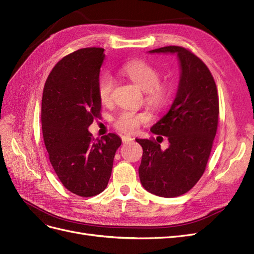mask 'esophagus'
<instances>
[{
	"mask_svg": "<svg viewBox=\"0 0 254 254\" xmlns=\"http://www.w3.org/2000/svg\"><path fill=\"white\" fill-rule=\"evenodd\" d=\"M134 140V138L129 137V136H122V141H124V143H129L132 142Z\"/></svg>",
	"mask_w": 254,
	"mask_h": 254,
	"instance_id": "1",
	"label": "esophagus"
}]
</instances>
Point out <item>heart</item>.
<instances>
[{"mask_svg":"<svg viewBox=\"0 0 254 254\" xmlns=\"http://www.w3.org/2000/svg\"><path fill=\"white\" fill-rule=\"evenodd\" d=\"M121 72L145 93L146 101L151 105L159 108L166 103L168 88L166 85L159 83L160 73L152 65L142 61L130 62L121 68ZM114 87H115V81L110 75L101 77L98 85V94L103 103L111 101ZM148 120L149 118L145 114L122 111L114 120V125L121 132L133 133L139 126L148 122Z\"/></svg>","mask_w":254,"mask_h":254,"instance_id":"1","label":"heart"}]
</instances>
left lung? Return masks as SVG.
<instances>
[{"mask_svg": "<svg viewBox=\"0 0 254 254\" xmlns=\"http://www.w3.org/2000/svg\"><path fill=\"white\" fill-rule=\"evenodd\" d=\"M149 54L176 55L181 73L170 110L151 127L168 138V149L162 151L151 139H136L143 149L139 178L148 192L176 197L191 190L206 169L217 129V89L206 64L186 48L166 46Z\"/></svg>", "mask_w": 254, "mask_h": 254, "instance_id": "left-lung-1", "label": "left lung"}]
</instances>
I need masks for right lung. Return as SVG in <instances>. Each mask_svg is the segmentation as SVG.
Returning a JSON list of instances; mask_svg holds the SVG:
<instances>
[{"label":"right lung","instance_id":"right-lung-1","mask_svg":"<svg viewBox=\"0 0 254 254\" xmlns=\"http://www.w3.org/2000/svg\"><path fill=\"white\" fill-rule=\"evenodd\" d=\"M103 48L88 47L64 57L48 76L42 97V132L50 160L62 185L91 197L110 181L121 138L110 133L94 140L88 127L99 118L98 94Z\"/></svg>","mask_w":254,"mask_h":254}]
</instances>
